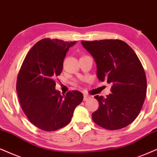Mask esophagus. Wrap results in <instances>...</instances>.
Wrapping results in <instances>:
<instances>
[{
    "instance_id": "1",
    "label": "esophagus",
    "mask_w": 157,
    "mask_h": 157,
    "mask_svg": "<svg viewBox=\"0 0 157 157\" xmlns=\"http://www.w3.org/2000/svg\"><path fill=\"white\" fill-rule=\"evenodd\" d=\"M90 98V97L88 95H86V94H85L84 97H83V100H84V101H86V100H88Z\"/></svg>"
}]
</instances>
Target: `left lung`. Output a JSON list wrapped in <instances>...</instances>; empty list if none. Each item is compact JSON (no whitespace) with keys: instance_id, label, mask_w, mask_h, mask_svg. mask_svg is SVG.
<instances>
[{"instance_id":"obj_1","label":"left lung","mask_w":157,"mask_h":157,"mask_svg":"<svg viewBox=\"0 0 157 157\" xmlns=\"http://www.w3.org/2000/svg\"><path fill=\"white\" fill-rule=\"evenodd\" d=\"M97 64L99 80L112 85L107 98L95 95L98 109L93 121L108 130H118L136 118L147 94V77L141 62L130 46L119 39L82 41Z\"/></svg>"}]
</instances>
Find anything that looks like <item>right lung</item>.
Returning a JSON list of instances; mask_svg holds the SVG:
<instances>
[{"label": "right lung", "mask_w": 157, "mask_h": 157, "mask_svg": "<svg viewBox=\"0 0 157 157\" xmlns=\"http://www.w3.org/2000/svg\"><path fill=\"white\" fill-rule=\"evenodd\" d=\"M75 41L43 39L29 50L18 72L16 90L23 111L31 124L46 131L67 126L83 99L77 90L60 94L55 89L69 48Z\"/></svg>", "instance_id": "add662e5"}]
</instances>
